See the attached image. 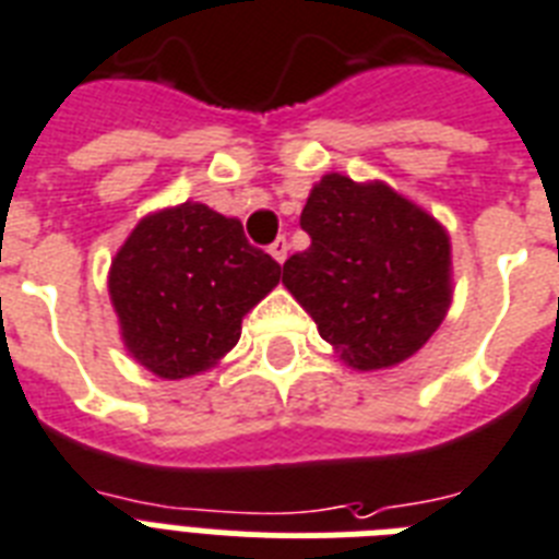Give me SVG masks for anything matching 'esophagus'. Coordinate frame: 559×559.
<instances>
[{"label": "esophagus", "instance_id": "esophagus-1", "mask_svg": "<svg viewBox=\"0 0 559 559\" xmlns=\"http://www.w3.org/2000/svg\"><path fill=\"white\" fill-rule=\"evenodd\" d=\"M267 253H271V257H274L280 265H283L285 257H288V239H285V236H280V239H276V242L267 248Z\"/></svg>", "mask_w": 559, "mask_h": 559}]
</instances>
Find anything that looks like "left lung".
I'll return each instance as SVG.
<instances>
[{
	"instance_id": "1",
	"label": "left lung",
	"mask_w": 559,
	"mask_h": 559,
	"mask_svg": "<svg viewBox=\"0 0 559 559\" xmlns=\"http://www.w3.org/2000/svg\"><path fill=\"white\" fill-rule=\"evenodd\" d=\"M300 227L311 236L283 265V285L357 372L413 357L453 300L450 236L383 181L329 173L311 187Z\"/></svg>"
}]
</instances>
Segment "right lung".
<instances>
[{"instance_id": "obj_1", "label": "right lung", "mask_w": 559, "mask_h": 559, "mask_svg": "<svg viewBox=\"0 0 559 559\" xmlns=\"http://www.w3.org/2000/svg\"><path fill=\"white\" fill-rule=\"evenodd\" d=\"M276 283L280 262L245 239L242 222L199 202L141 218L109 267L123 346L167 381L216 366Z\"/></svg>"}]
</instances>
